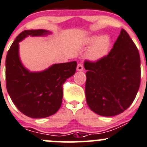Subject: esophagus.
Wrapping results in <instances>:
<instances>
[{"label": "esophagus", "instance_id": "34e87169", "mask_svg": "<svg viewBox=\"0 0 147 147\" xmlns=\"http://www.w3.org/2000/svg\"><path fill=\"white\" fill-rule=\"evenodd\" d=\"M76 69L78 71H81L84 70V66H83V65L81 64V63H78V64L77 65Z\"/></svg>", "mask_w": 147, "mask_h": 147}]
</instances>
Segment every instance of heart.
<instances>
[{
  "instance_id": "heart-1",
  "label": "heart",
  "mask_w": 147,
  "mask_h": 147,
  "mask_svg": "<svg viewBox=\"0 0 147 147\" xmlns=\"http://www.w3.org/2000/svg\"><path fill=\"white\" fill-rule=\"evenodd\" d=\"M93 43L94 44L90 48L87 53L88 59L93 61H97L107 56L111 45L110 39L108 36L98 37L97 36H92L85 40V43L87 45Z\"/></svg>"
}]
</instances>
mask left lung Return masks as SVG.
Instances as JSON below:
<instances>
[{"mask_svg":"<svg viewBox=\"0 0 147 147\" xmlns=\"http://www.w3.org/2000/svg\"><path fill=\"white\" fill-rule=\"evenodd\" d=\"M86 102L104 117L118 115L133 103L141 82L140 56L127 32L121 29L108 55L84 61Z\"/></svg>","mask_w":147,"mask_h":147,"instance_id":"obj_1","label":"left lung"}]
</instances>
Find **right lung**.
Listing matches in <instances>:
<instances>
[{"label": "right lung", "mask_w": 147, "mask_h": 147, "mask_svg": "<svg viewBox=\"0 0 147 147\" xmlns=\"http://www.w3.org/2000/svg\"><path fill=\"white\" fill-rule=\"evenodd\" d=\"M48 30H26L16 37L5 59L6 88L11 100L21 112L40 119L56 114L63 98V84L76 70V61L58 63L40 72H30L21 63L18 43L28 36H40Z\"/></svg>", "instance_id": "right-lung-1"}]
</instances>
